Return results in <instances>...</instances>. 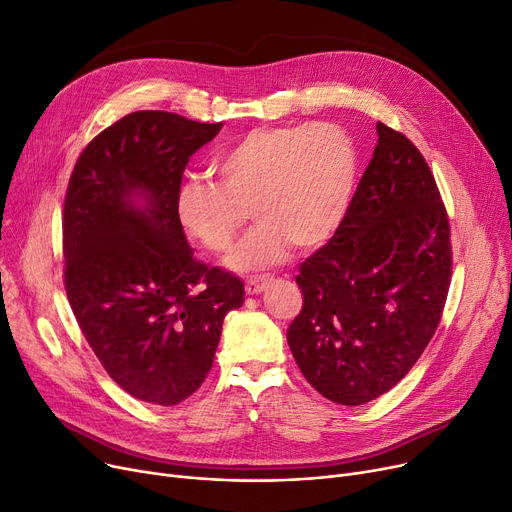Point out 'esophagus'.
<instances>
[{"mask_svg":"<svg viewBox=\"0 0 512 512\" xmlns=\"http://www.w3.org/2000/svg\"><path fill=\"white\" fill-rule=\"evenodd\" d=\"M273 281V277L271 275H262V277H252V279H248L246 281V294H250V296H258L260 291L269 285Z\"/></svg>","mask_w":512,"mask_h":512,"instance_id":"obj_1","label":"esophagus"}]
</instances>
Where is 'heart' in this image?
<instances>
[{"mask_svg": "<svg viewBox=\"0 0 512 512\" xmlns=\"http://www.w3.org/2000/svg\"><path fill=\"white\" fill-rule=\"evenodd\" d=\"M216 183L191 181L177 193L189 237L223 254L248 221L258 223L229 256L241 273L279 264L289 246L319 248L344 223L356 185V152L335 125L258 127L212 162Z\"/></svg>", "mask_w": 512, "mask_h": 512, "instance_id": "heart-1", "label": "heart"}]
</instances>
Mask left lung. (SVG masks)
Here are the masks:
<instances>
[{"instance_id":"left-lung-1","label":"left lung","mask_w":512,"mask_h":512,"mask_svg":"<svg viewBox=\"0 0 512 512\" xmlns=\"http://www.w3.org/2000/svg\"><path fill=\"white\" fill-rule=\"evenodd\" d=\"M377 135L344 223L300 266L304 306L287 329L306 381L344 406L379 398L415 367L452 275L448 214L423 154L383 123Z\"/></svg>"}]
</instances>
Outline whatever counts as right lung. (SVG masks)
Here are the masks:
<instances>
[{"label": "right lung", "mask_w": 512, "mask_h": 512, "mask_svg": "<svg viewBox=\"0 0 512 512\" xmlns=\"http://www.w3.org/2000/svg\"><path fill=\"white\" fill-rule=\"evenodd\" d=\"M223 123L131 112L89 141L62 218L64 287L106 373L137 400L175 406L204 383L243 283L196 260L177 218L189 158Z\"/></svg>", "instance_id": "add662e5"}]
</instances>
